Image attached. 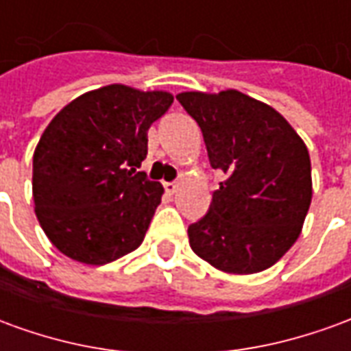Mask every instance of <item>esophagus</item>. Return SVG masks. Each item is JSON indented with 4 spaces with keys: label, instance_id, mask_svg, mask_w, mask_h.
Wrapping results in <instances>:
<instances>
[{
    "label": "esophagus",
    "instance_id": "34e87169",
    "mask_svg": "<svg viewBox=\"0 0 351 351\" xmlns=\"http://www.w3.org/2000/svg\"><path fill=\"white\" fill-rule=\"evenodd\" d=\"M163 188H165V191H167L169 195H173V193H176V190H178V184H176V182H163Z\"/></svg>",
    "mask_w": 351,
    "mask_h": 351
}]
</instances>
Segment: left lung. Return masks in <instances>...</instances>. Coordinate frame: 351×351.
<instances>
[{
  "mask_svg": "<svg viewBox=\"0 0 351 351\" xmlns=\"http://www.w3.org/2000/svg\"><path fill=\"white\" fill-rule=\"evenodd\" d=\"M199 123L213 169L226 180L188 228L191 250L218 271L269 269L301 235L312 201L308 148L278 110L239 92L176 95Z\"/></svg>",
  "mask_w": 351,
  "mask_h": 351,
  "instance_id": "obj_1",
  "label": "left lung"
}]
</instances>
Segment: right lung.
I'll return each mask as SVG.
<instances>
[{
    "mask_svg": "<svg viewBox=\"0 0 351 351\" xmlns=\"http://www.w3.org/2000/svg\"><path fill=\"white\" fill-rule=\"evenodd\" d=\"M163 90L108 84L73 99L34 152L35 216L67 258L105 265L137 250L163 186L138 171L148 130L171 107Z\"/></svg>",
    "mask_w": 351,
    "mask_h": 351,
    "instance_id": "obj_1",
    "label": "right lung"
}]
</instances>
